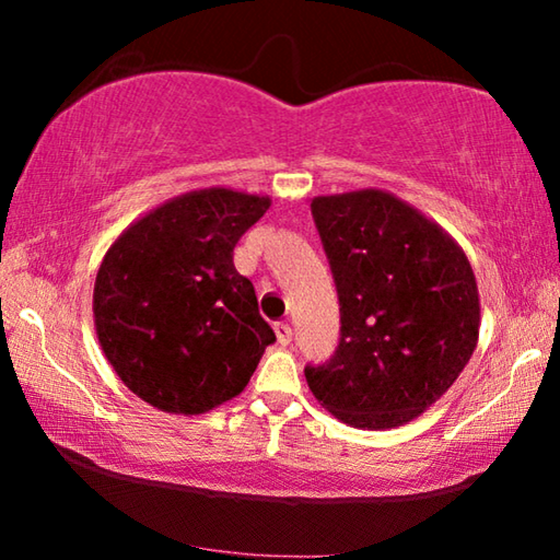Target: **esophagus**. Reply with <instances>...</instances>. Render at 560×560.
Masks as SVG:
<instances>
[{"label": "esophagus", "mask_w": 560, "mask_h": 560, "mask_svg": "<svg viewBox=\"0 0 560 560\" xmlns=\"http://www.w3.org/2000/svg\"><path fill=\"white\" fill-rule=\"evenodd\" d=\"M273 330H277V340H279L281 346H289L291 343L293 330H291L289 324H277V326H273Z\"/></svg>", "instance_id": "1"}]
</instances>
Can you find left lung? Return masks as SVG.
<instances>
[{
  "label": "left lung",
  "mask_w": 560,
  "mask_h": 560,
  "mask_svg": "<svg viewBox=\"0 0 560 560\" xmlns=\"http://www.w3.org/2000/svg\"><path fill=\"white\" fill-rule=\"evenodd\" d=\"M311 212L336 279L340 343L326 365L306 368V383L350 428H402L477 348L471 264L450 232L387 189L320 195Z\"/></svg>",
  "instance_id": "left-lung-1"
}]
</instances>
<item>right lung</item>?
I'll list each match as a JSON object with an SVG mask.
<instances>
[{"mask_svg":"<svg viewBox=\"0 0 560 560\" xmlns=\"http://www.w3.org/2000/svg\"><path fill=\"white\" fill-rule=\"evenodd\" d=\"M269 207L267 195L192 189L138 217L108 246L93 287V326L140 400L192 417L249 383L277 336L232 252Z\"/></svg>","mask_w":560,"mask_h":560,"instance_id":"add662e5","label":"right lung"}]
</instances>
